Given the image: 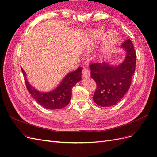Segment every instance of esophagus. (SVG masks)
Wrapping results in <instances>:
<instances>
[{
  "instance_id": "esophagus-1",
  "label": "esophagus",
  "mask_w": 157,
  "mask_h": 157,
  "mask_svg": "<svg viewBox=\"0 0 157 157\" xmlns=\"http://www.w3.org/2000/svg\"><path fill=\"white\" fill-rule=\"evenodd\" d=\"M82 75L84 78H88L90 77V71L86 69V68H84L82 72Z\"/></svg>"
}]
</instances>
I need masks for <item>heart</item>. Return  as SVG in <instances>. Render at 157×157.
Returning <instances> with one entry per match:
<instances>
[{
  "label": "heart",
  "mask_w": 157,
  "mask_h": 157,
  "mask_svg": "<svg viewBox=\"0 0 157 157\" xmlns=\"http://www.w3.org/2000/svg\"><path fill=\"white\" fill-rule=\"evenodd\" d=\"M105 33V29L103 27H99L96 29L90 31L89 36L86 44V49L90 50L92 48L94 44L101 39L100 43V50L101 52H106L116 42L118 34L114 30H110Z\"/></svg>",
  "instance_id": "obj_1"
}]
</instances>
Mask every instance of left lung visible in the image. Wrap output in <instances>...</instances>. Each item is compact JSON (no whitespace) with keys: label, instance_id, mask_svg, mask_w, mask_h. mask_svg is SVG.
<instances>
[{"label":"left lung","instance_id":"left-lung-1","mask_svg":"<svg viewBox=\"0 0 157 157\" xmlns=\"http://www.w3.org/2000/svg\"><path fill=\"white\" fill-rule=\"evenodd\" d=\"M121 48L126 52L125 58L121 64L113 65L103 61L90 65L91 77L97 84L93 99L99 106L105 107L116 105L130 88L135 72L136 54L130 39L123 42Z\"/></svg>","mask_w":157,"mask_h":157}]
</instances>
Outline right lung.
Here are the masks:
<instances>
[{
	"label": "right lung",
	"mask_w": 157,
	"mask_h": 157,
	"mask_svg": "<svg viewBox=\"0 0 157 157\" xmlns=\"http://www.w3.org/2000/svg\"><path fill=\"white\" fill-rule=\"evenodd\" d=\"M25 82L28 92L37 103L48 109H59L67 106L71 98L72 88L80 80H81L82 67H79L73 72L68 73L61 80L55 89L50 92H40L28 82L27 74L22 68Z\"/></svg>",
	"instance_id": "1"
}]
</instances>
